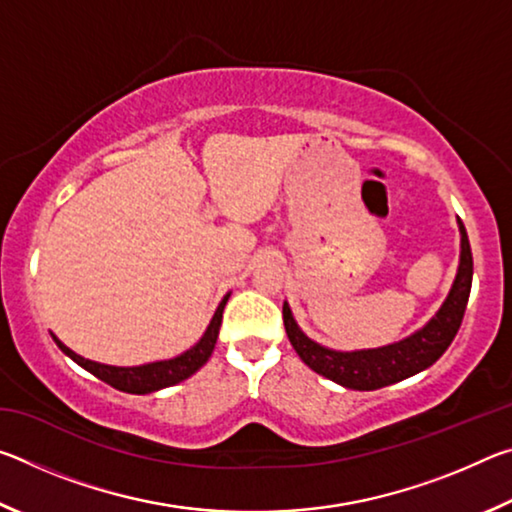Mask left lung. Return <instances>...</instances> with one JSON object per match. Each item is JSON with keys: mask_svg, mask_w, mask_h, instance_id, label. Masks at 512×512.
I'll return each mask as SVG.
<instances>
[{"mask_svg": "<svg viewBox=\"0 0 512 512\" xmlns=\"http://www.w3.org/2000/svg\"><path fill=\"white\" fill-rule=\"evenodd\" d=\"M458 230H461V264H458L456 280L443 307L422 329L402 341L384 345V348L339 352L311 341L298 327L291 307L284 302V329H287V336L298 357L318 375L345 388H354V391H377V388L395 384V381H402L436 363L452 345L458 327L463 323L472 289V250L461 219H458Z\"/></svg>", "mask_w": 512, "mask_h": 512, "instance_id": "1", "label": "left lung"}]
</instances>
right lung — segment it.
<instances>
[{
    "instance_id": "obj_1",
    "label": "right lung",
    "mask_w": 512,
    "mask_h": 512,
    "mask_svg": "<svg viewBox=\"0 0 512 512\" xmlns=\"http://www.w3.org/2000/svg\"><path fill=\"white\" fill-rule=\"evenodd\" d=\"M230 293L221 300V305L216 307L214 316L207 325L205 334L201 336L194 348H189L187 352L180 354V357H173L167 361H153V363H144V366H106V363H97L81 357L67 348L63 341H58L54 334V341L60 350H63L69 359L79 363L81 368L92 372L94 377H99L101 381H106L112 388L124 393H133V395H146V393H155L160 388H167L173 384H180V381L192 377L198 368H203L207 359L212 357V350L216 345V339H219V329H221V318H223V307L228 302Z\"/></svg>"
}]
</instances>
